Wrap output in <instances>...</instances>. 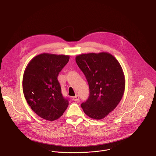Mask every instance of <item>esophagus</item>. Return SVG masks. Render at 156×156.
I'll return each mask as SVG.
<instances>
[{"label": "esophagus", "instance_id": "obj_1", "mask_svg": "<svg viewBox=\"0 0 156 156\" xmlns=\"http://www.w3.org/2000/svg\"><path fill=\"white\" fill-rule=\"evenodd\" d=\"M73 100L74 101H79V96L76 95L75 96L73 97Z\"/></svg>", "mask_w": 156, "mask_h": 156}]
</instances>
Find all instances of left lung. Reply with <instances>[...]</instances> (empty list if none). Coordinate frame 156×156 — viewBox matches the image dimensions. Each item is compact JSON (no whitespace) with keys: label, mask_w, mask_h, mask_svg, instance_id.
<instances>
[{"label":"left lung","mask_w":156,"mask_h":156,"mask_svg":"<svg viewBox=\"0 0 156 156\" xmlns=\"http://www.w3.org/2000/svg\"><path fill=\"white\" fill-rule=\"evenodd\" d=\"M75 59L90 87V96L81 107L88 117L102 119L115 108L123 97L125 80L122 66L107 52L81 54Z\"/></svg>","instance_id":"1"}]
</instances>
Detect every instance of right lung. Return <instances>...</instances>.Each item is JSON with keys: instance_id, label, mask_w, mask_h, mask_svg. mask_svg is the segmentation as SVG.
Here are the masks:
<instances>
[{"instance_id": "right-lung-1", "label": "right lung", "mask_w": 156, "mask_h": 156, "mask_svg": "<svg viewBox=\"0 0 156 156\" xmlns=\"http://www.w3.org/2000/svg\"><path fill=\"white\" fill-rule=\"evenodd\" d=\"M70 57L44 53L28 64L23 78V91L31 109L49 121L59 119L69 105V99L62 94L57 80Z\"/></svg>"}]
</instances>
